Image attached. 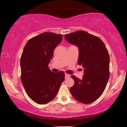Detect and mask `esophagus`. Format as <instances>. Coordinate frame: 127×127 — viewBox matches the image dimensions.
Returning <instances> with one entry per match:
<instances>
[{"mask_svg": "<svg viewBox=\"0 0 127 127\" xmlns=\"http://www.w3.org/2000/svg\"><path fill=\"white\" fill-rule=\"evenodd\" d=\"M70 75L68 74H66L65 73V78H69L70 77Z\"/></svg>", "mask_w": 127, "mask_h": 127, "instance_id": "34e87169", "label": "esophagus"}]
</instances>
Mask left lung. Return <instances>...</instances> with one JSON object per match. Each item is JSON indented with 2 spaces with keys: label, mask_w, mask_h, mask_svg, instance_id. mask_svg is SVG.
<instances>
[{
  "label": "left lung",
  "mask_w": 127,
  "mask_h": 127,
  "mask_svg": "<svg viewBox=\"0 0 127 127\" xmlns=\"http://www.w3.org/2000/svg\"><path fill=\"white\" fill-rule=\"evenodd\" d=\"M65 39L78 48V64L84 68L82 79L71 75L74 84L70 93L79 102H94L103 94L110 77L108 50L100 38L83 31L66 34Z\"/></svg>",
  "instance_id": "left-lung-1"
}]
</instances>
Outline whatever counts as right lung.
<instances>
[{
  "label": "right lung",
  "mask_w": 127,
  "mask_h": 127,
  "mask_svg": "<svg viewBox=\"0 0 127 127\" xmlns=\"http://www.w3.org/2000/svg\"><path fill=\"white\" fill-rule=\"evenodd\" d=\"M62 34L44 32L28 41L20 59L21 81L28 96L39 104H46L57 95L65 79L64 71L53 73L48 65Z\"/></svg>",
  "instance_id": "right-lung-1"
}]
</instances>
